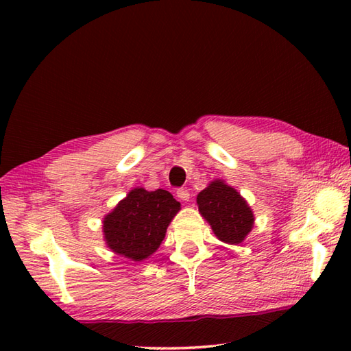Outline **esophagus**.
<instances>
[{
	"label": "esophagus",
	"mask_w": 351,
	"mask_h": 351,
	"mask_svg": "<svg viewBox=\"0 0 351 351\" xmlns=\"http://www.w3.org/2000/svg\"><path fill=\"white\" fill-rule=\"evenodd\" d=\"M176 195L181 200H184V202H187V200L190 199V191L187 189H178Z\"/></svg>",
	"instance_id": "34e87169"
}]
</instances>
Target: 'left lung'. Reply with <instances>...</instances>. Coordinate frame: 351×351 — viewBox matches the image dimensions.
Instances as JSON below:
<instances>
[{
  "label": "left lung",
  "mask_w": 351,
  "mask_h": 351,
  "mask_svg": "<svg viewBox=\"0 0 351 351\" xmlns=\"http://www.w3.org/2000/svg\"><path fill=\"white\" fill-rule=\"evenodd\" d=\"M200 214L219 240L238 244L253 226V213L240 193L221 181H214L197 195Z\"/></svg>",
  "instance_id": "1"
}]
</instances>
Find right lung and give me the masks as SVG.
<instances>
[{"label":"right lung","instance_id":"obj_1","mask_svg":"<svg viewBox=\"0 0 351 351\" xmlns=\"http://www.w3.org/2000/svg\"><path fill=\"white\" fill-rule=\"evenodd\" d=\"M180 208L181 204L166 190H131L104 220L108 247L132 261L151 256Z\"/></svg>","mask_w":351,"mask_h":351}]
</instances>
